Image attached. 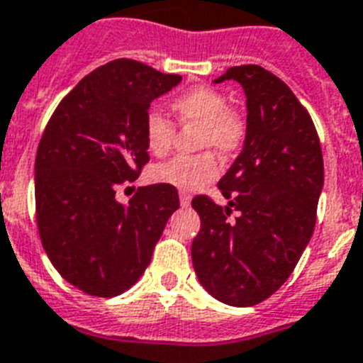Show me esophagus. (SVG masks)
Here are the masks:
<instances>
[{"label":"esophagus","instance_id":"1","mask_svg":"<svg viewBox=\"0 0 363 363\" xmlns=\"http://www.w3.org/2000/svg\"><path fill=\"white\" fill-rule=\"evenodd\" d=\"M179 199H181V206H190L191 203V195L186 194V191H181V195H179Z\"/></svg>","mask_w":363,"mask_h":363}]
</instances>
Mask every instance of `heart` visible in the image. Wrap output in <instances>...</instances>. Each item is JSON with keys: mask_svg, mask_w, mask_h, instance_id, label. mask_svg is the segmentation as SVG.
<instances>
[{"mask_svg": "<svg viewBox=\"0 0 363 363\" xmlns=\"http://www.w3.org/2000/svg\"><path fill=\"white\" fill-rule=\"evenodd\" d=\"M169 109L179 124L199 125V146L216 147L223 155L235 153L247 137V122L239 111L228 106L223 93L213 87H191L169 100ZM144 138L153 155H166L173 146L175 124L162 113L151 109L144 118ZM219 162L212 151L199 155H177L155 168V177L177 186L181 190H195L219 175Z\"/></svg>", "mask_w": 363, "mask_h": 363, "instance_id": "heart-1", "label": "heart"}]
</instances>
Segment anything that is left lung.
Segmentation results:
<instances>
[{
    "instance_id": "left-lung-1",
    "label": "left lung",
    "mask_w": 363,
    "mask_h": 363,
    "mask_svg": "<svg viewBox=\"0 0 363 363\" xmlns=\"http://www.w3.org/2000/svg\"><path fill=\"white\" fill-rule=\"evenodd\" d=\"M247 94V137L219 181L226 206L197 195L201 230L191 261L201 285L232 307H252L289 279L316 225L323 155L314 122L291 87L259 65H238L216 80Z\"/></svg>"
}]
</instances>
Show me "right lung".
I'll return each instance as SVG.
<instances>
[{
  "mask_svg": "<svg viewBox=\"0 0 363 363\" xmlns=\"http://www.w3.org/2000/svg\"><path fill=\"white\" fill-rule=\"evenodd\" d=\"M179 82L137 60H113L82 78L47 122L34 162L38 234L78 291L113 298L135 285L179 208L166 182L138 188L125 204L115 197L150 160V104Z\"/></svg>",
  "mask_w": 363,
  "mask_h": 363,
  "instance_id": "obj_1",
  "label": "right lung"
}]
</instances>
